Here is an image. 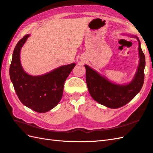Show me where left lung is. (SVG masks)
Wrapping results in <instances>:
<instances>
[{
    "label": "left lung",
    "instance_id": "left-lung-1",
    "mask_svg": "<svg viewBox=\"0 0 153 153\" xmlns=\"http://www.w3.org/2000/svg\"><path fill=\"white\" fill-rule=\"evenodd\" d=\"M138 41V53L140 61L137 71L133 80L127 85H119L110 82L87 65L86 83L91 97L97 102L110 108H118L126 105L140 92L144 82L145 55L143 54L140 40Z\"/></svg>",
    "mask_w": 153,
    "mask_h": 153
}]
</instances>
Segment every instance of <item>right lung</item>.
<instances>
[{
  "label": "right lung",
  "instance_id": "right-lung-1",
  "mask_svg": "<svg viewBox=\"0 0 153 153\" xmlns=\"http://www.w3.org/2000/svg\"><path fill=\"white\" fill-rule=\"evenodd\" d=\"M29 36H24L14 49L10 75L21 102L35 112L45 113L54 108L61 101L64 82L76 64L62 66L40 76L28 75L21 65L20 53Z\"/></svg>",
  "mask_w": 153,
  "mask_h": 153
}]
</instances>
